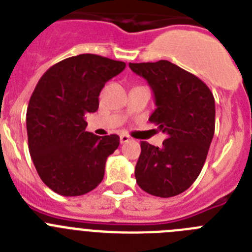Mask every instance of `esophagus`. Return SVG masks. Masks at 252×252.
I'll list each match as a JSON object with an SVG mask.
<instances>
[{
    "label": "esophagus",
    "mask_w": 252,
    "mask_h": 252,
    "mask_svg": "<svg viewBox=\"0 0 252 252\" xmlns=\"http://www.w3.org/2000/svg\"><path fill=\"white\" fill-rule=\"evenodd\" d=\"M130 140L131 137L128 136V135H125V133H122L121 136H120V142H121V144H125V142L130 141Z\"/></svg>",
    "instance_id": "1"
}]
</instances>
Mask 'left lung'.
Masks as SVG:
<instances>
[{
  "mask_svg": "<svg viewBox=\"0 0 252 252\" xmlns=\"http://www.w3.org/2000/svg\"><path fill=\"white\" fill-rule=\"evenodd\" d=\"M128 66L153 90L157 108L149 121L166 135L160 148L141 141L136 183L151 195L174 197L192 186L203 168L215 135V98L199 78L168 60Z\"/></svg>",
  "mask_w": 252,
  "mask_h": 252,
  "instance_id": "left-lung-1",
  "label": "left lung"
}]
</instances>
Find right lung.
Listing matches in <instances>:
<instances>
[{"label":"right lung","mask_w":252,"mask_h":252,"mask_svg":"<svg viewBox=\"0 0 252 252\" xmlns=\"http://www.w3.org/2000/svg\"><path fill=\"white\" fill-rule=\"evenodd\" d=\"M125 66L81 54L49 68L37 82L26 112L29 151L39 177L58 194H86L103 179L106 160L120 137L86 131V115L98 110L102 88Z\"/></svg>","instance_id":"obj_1"}]
</instances>
